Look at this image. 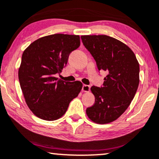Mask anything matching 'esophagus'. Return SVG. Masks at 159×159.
Wrapping results in <instances>:
<instances>
[{"mask_svg": "<svg viewBox=\"0 0 159 159\" xmlns=\"http://www.w3.org/2000/svg\"><path fill=\"white\" fill-rule=\"evenodd\" d=\"M89 89H90V87L89 85L84 84L83 87H82V91L83 92H89Z\"/></svg>", "mask_w": 159, "mask_h": 159, "instance_id": "esophagus-1", "label": "esophagus"}]
</instances>
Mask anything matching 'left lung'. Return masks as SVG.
Returning a JSON list of instances; mask_svg holds the SVG:
<instances>
[{"label":"left lung","instance_id":"8db88e82","mask_svg":"<svg viewBox=\"0 0 159 159\" xmlns=\"http://www.w3.org/2000/svg\"><path fill=\"white\" fill-rule=\"evenodd\" d=\"M81 38L99 71L107 72L102 87H91L95 104L86 112L95 123H110L125 112L134 98L139 84V64L131 49L116 38L107 35Z\"/></svg>","mask_w":159,"mask_h":159}]
</instances>
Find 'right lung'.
Here are the masks:
<instances>
[{
  "label": "right lung",
  "mask_w": 159,
  "mask_h": 159,
  "mask_svg": "<svg viewBox=\"0 0 159 159\" xmlns=\"http://www.w3.org/2000/svg\"><path fill=\"white\" fill-rule=\"evenodd\" d=\"M79 46V35L54 34L36 40L23 52L19 82L26 104L37 117L58 119L81 92V81H64L55 77Z\"/></svg>",
  "instance_id": "1"
}]
</instances>
